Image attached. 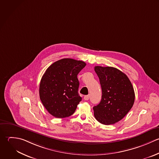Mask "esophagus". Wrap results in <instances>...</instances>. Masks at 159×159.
I'll return each mask as SVG.
<instances>
[{
  "instance_id": "34e87169",
  "label": "esophagus",
  "mask_w": 159,
  "mask_h": 159,
  "mask_svg": "<svg viewBox=\"0 0 159 159\" xmlns=\"http://www.w3.org/2000/svg\"><path fill=\"white\" fill-rule=\"evenodd\" d=\"M89 98H90V96H89V95H85V96H84V99L85 100H89Z\"/></svg>"
}]
</instances>
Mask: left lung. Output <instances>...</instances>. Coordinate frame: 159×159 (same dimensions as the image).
I'll return each mask as SVG.
<instances>
[{"label":"left lung","instance_id":"obj_1","mask_svg":"<svg viewBox=\"0 0 159 159\" xmlns=\"http://www.w3.org/2000/svg\"><path fill=\"white\" fill-rule=\"evenodd\" d=\"M102 90L101 102L93 109L96 120L105 125L121 120L134 105L135 93L128 76L113 67L95 66Z\"/></svg>","mask_w":159,"mask_h":159}]
</instances>
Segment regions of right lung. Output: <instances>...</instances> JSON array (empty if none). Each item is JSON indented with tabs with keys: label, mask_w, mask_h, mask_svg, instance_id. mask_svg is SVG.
<instances>
[{
	"label": "right lung",
	"mask_w": 159,
	"mask_h": 159,
	"mask_svg": "<svg viewBox=\"0 0 159 159\" xmlns=\"http://www.w3.org/2000/svg\"><path fill=\"white\" fill-rule=\"evenodd\" d=\"M85 66L84 61L65 58L46 69L39 84V98L52 116L64 118L75 112L82 100L77 75Z\"/></svg>",
	"instance_id": "obj_1"
}]
</instances>
